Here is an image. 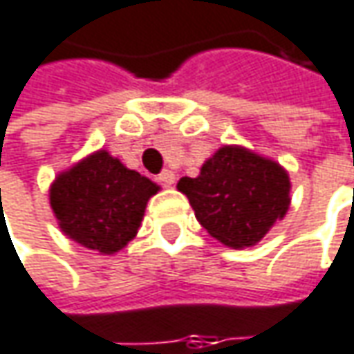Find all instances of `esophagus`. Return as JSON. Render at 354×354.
<instances>
[{
  "mask_svg": "<svg viewBox=\"0 0 354 354\" xmlns=\"http://www.w3.org/2000/svg\"><path fill=\"white\" fill-rule=\"evenodd\" d=\"M174 180H176V176H174V172H172V170H164V172L158 176V182H160V184H164V186H172V184H174Z\"/></svg>",
  "mask_w": 354,
  "mask_h": 354,
  "instance_id": "esophagus-1",
  "label": "esophagus"
}]
</instances>
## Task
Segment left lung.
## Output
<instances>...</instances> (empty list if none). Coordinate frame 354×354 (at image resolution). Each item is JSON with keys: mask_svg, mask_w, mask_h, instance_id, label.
<instances>
[{"mask_svg": "<svg viewBox=\"0 0 354 354\" xmlns=\"http://www.w3.org/2000/svg\"><path fill=\"white\" fill-rule=\"evenodd\" d=\"M196 220L230 248L254 246L290 204V180L279 162L242 146H222L196 178H180Z\"/></svg>", "mask_w": 354, "mask_h": 354, "instance_id": "obj_1", "label": "left lung"}]
</instances>
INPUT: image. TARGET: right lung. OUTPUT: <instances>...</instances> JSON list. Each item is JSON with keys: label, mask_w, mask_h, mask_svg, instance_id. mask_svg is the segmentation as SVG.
<instances>
[{"label": "right lung", "mask_w": 354, "mask_h": 354, "mask_svg": "<svg viewBox=\"0 0 354 354\" xmlns=\"http://www.w3.org/2000/svg\"><path fill=\"white\" fill-rule=\"evenodd\" d=\"M160 186L97 150L57 174L50 204L62 232L77 244L115 254L138 234L148 200Z\"/></svg>", "instance_id": "1"}]
</instances>
